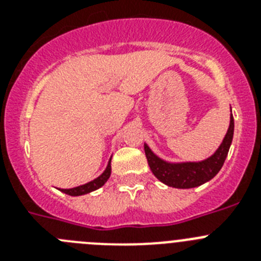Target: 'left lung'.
I'll return each instance as SVG.
<instances>
[{"instance_id": "1", "label": "left lung", "mask_w": 261, "mask_h": 261, "mask_svg": "<svg viewBox=\"0 0 261 261\" xmlns=\"http://www.w3.org/2000/svg\"><path fill=\"white\" fill-rule=\"evenodd\" d=\"M234 136V117L230 116V125L227 129L222 144L217 149L216 153L208 159L201 162H186V163H168L158 158L153 151L145 145L147 163L150 170L158 180L168 187L174 188H193L206 183L213 179L221 167L225 163V159L229 153L230 145Z\"/></svg>"}]
</instances>
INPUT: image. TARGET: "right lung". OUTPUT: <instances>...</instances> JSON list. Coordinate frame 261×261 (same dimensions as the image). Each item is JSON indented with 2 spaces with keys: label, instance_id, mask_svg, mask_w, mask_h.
<instances>
[{
  "label": "right lung",
  "instance_id": "right-lung-1",
  "mask_svg": "<svg viewBox=\"0 0 261 261\" xmlns=\"http://www.w3.org/2000/svg\"><path fill=\"white\" fill-rule=\"evenodd\" d=\"M110 175H111V159L107 165V168H106L105 172H103L100 176L96 177V179H94L93 181H89V183L84 184V186L75 187V188H70V190H61V192L66 193V195H69V196L86 195V193L93 192V191L98 190V188H100L102 186H105V183L108 180Z\"/></svg>",
  "mask_w": 261,
  "mask_h": 261
}]
</instances>
